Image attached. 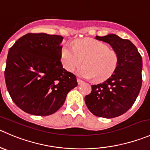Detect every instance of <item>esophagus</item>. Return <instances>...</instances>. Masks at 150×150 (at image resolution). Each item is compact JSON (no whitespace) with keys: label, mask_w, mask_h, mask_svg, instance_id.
Listing matches in <instances>:
<instances>
[{"label":"esophagus","mask_w":150,"mask_h":150,"mask_svg":"<svg viewBox=\"0 0 150 150\" xmlns=\"http://www.w3.org/2000/svg\"><path fill=\"white\" fill-rule=\"evenodd\" d=\"M77 81H78V83L79 84V85H81V84H82L83 83V81L82 80L79 79V78H78V79H77Z\"/></svg>","instance_id":"obj_1"}]
</instances>
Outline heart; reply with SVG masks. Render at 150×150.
Segmentation results:
<instances>
[{
    "instance_id": "obj_1",
    "label": "heart",
    "mask_w": 150,
    "mask_h": 150,
    "mask_svg": "<svg viewBox=\"0 0 150 150\" xmlns=\"http://www.w3.org/2000/svg\"><path fill=\"white\" fill-rule=\"evenodd\" d=\"M61 59L64 67L73 72L83 62L84 65L78 69V75L83 78H94L102 81L111 76L119 62L117 52L97 40L86 39L77 42L74 46L66 44L62 47Z\"/></svg>"
}]
</instances>
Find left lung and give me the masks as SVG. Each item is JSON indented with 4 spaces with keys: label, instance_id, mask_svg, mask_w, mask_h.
<instances>
[{
    "label": "left lung",
    "instance_id": "obj_1",
    "mask_svg": "<svg viewBox=\"0 0 150 150\" xmlns=\"http://www.w3.org/2000/svg\"><path fill=\"white\" fill-rule=\"evenodd\" d=\"M95 39L108 43L118 54L119 62L110 78L91 86L85 103L94 116L114 118L127 112L139 95L142 84V58L130 40L116 34L96 36Z\"/></svg>",
    "mask_w": 150,
    "mask_h": 150
}]
</instances>
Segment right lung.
I'll use <instances>...</instances> for the list:
<instances>
[{
    "mask_svg": "<svg viewBox=\"0 0 150 150\" xmlns=\"http://www.w3.org/2000/svg\"><path fill=\"white\" fill-rule=\"evenodd\" d=\"M63 37L29 33L9 49L4 75L13 102L23 111L36 116L54 114L64 103L76 77L63 68Z\"/></svg>",
    "mask_w": 150,
    "mask_h": 150,
    "instance_id": "right-lung-1",
    "label": "right lung"
}]
</instances>
